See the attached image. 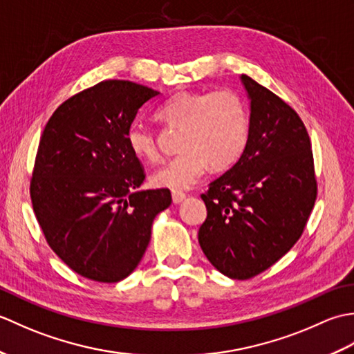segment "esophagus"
Wrapping results in <instances>:
<instances>
[{
    "label": "esophagus",
    "instance_id": "obj_1",
    "mask_svg": "<svg viewBox=\"0 0 354 354\" xmlns=\"http://www.w3.org/2000/svg\"><path fill=\"white\" fill-rule=\"evenodd\" d=\"M171 199H173V204H181V202L185 199V194L181 192H173Z\"/></svg>",
    "mask_w": 354,
    "mask_h": 354
}]
</instances>
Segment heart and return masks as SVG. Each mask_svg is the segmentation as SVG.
<instances>
[{"label":"heart","instance_id":"obj_1","mask_svg":"<svg viewBox=\"0 0 354 354\" xmlns=\"http://www.w3.org/2000/svg\"><path fill=\"white\" fill-rule=\"evenodd\" d=\"M156 117L171 127H183L178 156L152 175L155 185L189 190L204 176L208 165L228 167L242 155L250 133V117L242 97L231 89L214 93H181L161 104ZM127 147L141 161L160 158L155 133L133 123L126 133Z\"/></svg>","mask_w":354,"mask_h":354}]
</instances>
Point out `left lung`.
Listing matches in <instances>:
<instances>
[{
	"label": "left lung",
	"instance_id": "obj_1",
	"mask_svg": "<svg viewBox=\"0 0 354 354\" xmlns=\"http://www.w3.org/2000/svg\"><path fill=\"white\" fill-rule=\"evenodd\" d=\"M250 133L237 162L201 194L207 219L198 239L209 263L248 280L280 260L301 237L317 199L310 138L301 118L242 74Z\"/></svg>",
	"mask_w": 354,
	"mask_h": 354
}]
</instances>
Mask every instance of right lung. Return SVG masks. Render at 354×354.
<instances>
[{
  "instance_id": "obj_1",
  "label": "right lung",
  "mask_w": 354,
  "mask_h": 354,
  "mask_svg": "<svg viewBox=\"0 0 354 354\" xmlns=\"http://www.w3.org/2000/svg\"><path fill=\"white\" fill-rule=\"evenodd\" d=\"M129 80H104L64 102L48 120L30 183L50 248L74 272L117 283L138 266L169 189L140 190L145 170L126 133L156 97Z\"/></svg>"
}]
</instances>
